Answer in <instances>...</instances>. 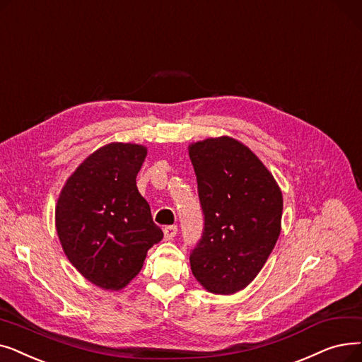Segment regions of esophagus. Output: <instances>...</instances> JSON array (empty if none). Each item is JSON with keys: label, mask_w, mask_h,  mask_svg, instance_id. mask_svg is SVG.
Masks as SVG:
<instances>
[{"label": "esophagus", "mask_w": 362, "mask_h": 362, "mask_svg": "<svg viewBox=\"0 0 362 362\" xmlns=\"http://www.w3.org/2000/svg\"><path fill=\"white\" fill-rule=\"evenodd\" d=\"M177 231H178L177 226H168V227H165V228H163L165 238H166V240H172V238H174V237L177 235Z\"/></svg>", "instance_id": "obj_1"}]
</instances>
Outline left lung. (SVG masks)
<instances>
[{"mask_svg": "<svg viewBox=\"0 0 362 362\" xmlns=\"http://www.w3.org/2000/svg\"><path fill=\"white\" fill-rule=\"evenodd\" d=\"M188 154L204 221L192 271L212 293L231 295L256 277L277 243L283 196L264 163L230 136L194 143Z\"/></svg>", "mask_w": 362, "mask_h": 362, "instance_id": "obj_1", "label": "left lung"}]
</instances>
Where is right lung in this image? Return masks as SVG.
<instances>
[{"mask_svg":"<svg viewBox=\"0 0 362 362\" xmlns=\"http://www.w3.org/2000/svg\"><path fill=\"white\" fill-rule=\"evenodd\" d=\"M146 156L147 148L139 144H107L78 166L60 193L56 228L62 247L101 288L125 287L163 237L135 182Z\"/></svg>","mask_w":362,"mask_h":362,"instance_id":"1","label":"right lung"}]
</instances>
